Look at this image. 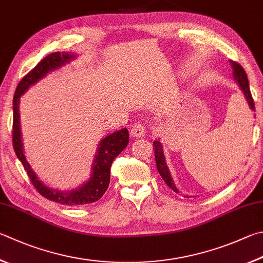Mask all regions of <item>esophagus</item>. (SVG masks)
Wrapping results in <instances>:
<instances>
[{"mask_svg": "<svg viewBox=\"0 0 263 263\" xmlns=\"http://www.w3.org/2000/svg\"><path fill=\"white\" fill-rule=\"evenodd\" d=\"M131 136L133 138H141L145 135V125L141 122L136 123L131 128Z\"/></svg>", "mask_w": 263, "mask_h": 263, "instance_id": "esophagus-1", "label": "esophagus"}]
</instances>
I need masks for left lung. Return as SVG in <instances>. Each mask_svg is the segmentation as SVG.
Wrapping results in <instances>:
<instances>
[{"instance_id": "left-lung-1", "label": "left lung", "mask_w": 263, "mask_h": 263, "mask_svg": "<svg viewBox=\"0 0 263 263\" xmlns=\"http://www.w3.org/2000/svg\"><path fill=\"white\" fill-rule=\"evenodd\" d=\"M231 65L233 69V76H235V79L237 80V83L239 84L248 104H250L252 110H255L254 100H253V98H252L250 85H248V79H247V74L245 72V70L242 69V66L239 63H237V62H235V61H231ZM153 147H154L155 161H156V166H157V170H159V174L161 175V177L163 178L166 185H168L171 190H174L176 193H178V190L176 189L174 181H173V179H171L168 166H166V164H165L163 148H162L161 142L159 140H155L154 142H153Z\"/></svg>"}]
</instances>
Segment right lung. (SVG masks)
Returning <instances> with one entry per match:
<instances>
[{
    "mask_svg": "<svg viewBox=\"0 0 263 263\" xmlns=\"http://www.w3.org/2000/svg\"><path fill=\"white\" fill-rule=\"evenodd\" d=\"M72 55L60 51L51 52L48 56H46L44 60H41L34 68L26 76H24L23 79L18 83V86L13 97V121H12V145L13 149L19 161L23 163L24 169L27 173L28 178L34 186L35 190L42 197L61 204L66 206H83V204L92 203L98 201L102 197L104 192L108 190L109 183H110V166L112 161L116 159L119 153L123 152L128 144V131L127 128L111 133L107 136L104 139L100 141L98 154L95 156L93 164V174L87 183L83 185L78 190L70 191V192H60L59 190L50 189L49 186H46L36 178V176L33 173L31 166L26 162L25 156L23 153V144L21 138V125H19V98L21 95L27 90L31 85L35 84L37 80L49 72V71L60 68L65 62L72 59Z\"/></svg>",
    "mask_w": 263,
    "mask_h": 263,
    "instance_id": "obj_1",
    "label": "right lung"
}]
</instances>
